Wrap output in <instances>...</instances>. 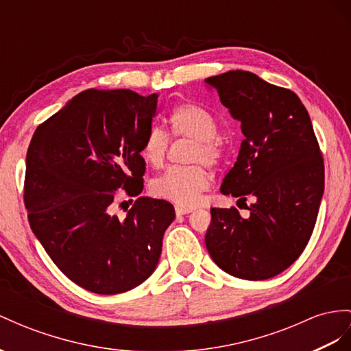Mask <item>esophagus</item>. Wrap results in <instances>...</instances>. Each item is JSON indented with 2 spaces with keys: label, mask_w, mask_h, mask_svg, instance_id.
Masks as SVG:
<instances>
[{
  "label": "esophagus",
  "mask_w": 351,
  "mask_h": 351,
  "mask_svg": "<svg viewBox=\"0 0 351 351\" xmlns=\"http://www.w3.org/2000/svg\"><path fill=\"white\" fill-rule=\"evenodd\" d=\"M175 212H176L178 217H181V215H186V213H190V212H193V210L188 209V208H179V206H176Z\"/></svg>",
  "instance_id": "34e87169"
}]
</instances>
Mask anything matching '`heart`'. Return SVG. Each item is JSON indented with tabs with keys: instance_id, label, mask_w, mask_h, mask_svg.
<instances>
[{
	"instance_id": "b5f03b06",
	"label": "heart",
	"mask_w": 351,
	"mask_h": 351,
	"mask_svg": "<svg viewBox=\"0 0 351 351\" xmlns=\"http://www.w3.org/2000/svg\"><path fill=\"white\" fill-rule=\"evenodd\" d=\"M169 125L173 136L193 139L188 160L194 165L169 169L152 182L151 191L158 199L191 208L200 202L202 194L212 184V173L205 163L219 166L226 156V143L217 133L215 117L202 106L193 104L176 106L169 115ZM169 142V134L158 125H152L142 143L143 160L160 169L166 161Z\"/></svg>"
}]
</instances>
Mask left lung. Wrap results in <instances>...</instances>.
<instances>
[{"instance_id":"1","label":"left lung","mask_w":351,"mask_h":351,"mask_svg":"<svg viewBox=\"0 0 351 351\" xmlns=\"http://www.w3.org/2000/svg\"><path fill=\"white\" fill-rule=\"evenodd\" d=\"M204 83L217 90L245 134L221 193L254 200L247 218L236 208H212L204 243L226 273L265 280L300 258L316 223L325 190L316 134L301 99L289 88L240 69Z\"/></svg>"}]
</instances>
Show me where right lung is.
Listing matches in <instances>:
<instances>
[{"instance_id": "obj_1", "label": "right lung", "mask_w": 351, "mask_h": 351, "mask_svg": "<svg viewBox=\"0 0 351 351\" xmlns=\"http://www.w3.org/2000/svg\"><path fill=\"white\" fill-rule=\"evenodd\" d=\"M157 99L86 90L40 124L29 143L23 199L31 230L60 271L93 293L145 282L175 219L172 204L149 197H139L124 219L112 215L117 190L142 193L141 149Z\"/></svg>"}]
</instances>
